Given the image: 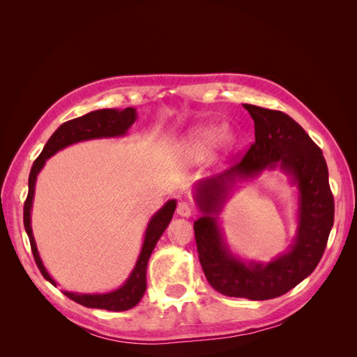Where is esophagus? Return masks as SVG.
Segmentation results:
<instances>
[{"label":"esophagus","mask_w":357,"mask_h":357,"mask_svg":"<svg viewBox=\"0 0 357 357\" xmlns=\"http://www.w3.org/2000/svg\"><path fill=\"white\" fill-rule=\"evenodd\" d=\"M192 213H193V208L190 207L188 202H185V201L178 202V205H177V214L178 215H181V218H189V215H192Z\"/></svg>","instance_id":"esophagus-1"}]
</instances>
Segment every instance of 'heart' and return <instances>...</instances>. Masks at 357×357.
I'll return each mask as SVG.
<instances>
[{
    "mask_svg": "<svg viewBox=\"0 0 357 357\" xmlns=\"http://www.w3.org/2000/svg\"><path fill=\"white\" fill-rule=\"evenodd\" d=\"M222 137L223 131L218 126L197 128L189 134L185 144H183V152L192 160L205 159L215 149ZM225 138L229 139V135L225 134Z\"/></svg>",
    "mask_w": 357,
    "mask_h": 357,
    "instance_id": "b5f03b06",
    "label": "heart"
}]
</instances>
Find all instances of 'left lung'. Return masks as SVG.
<instances>
[{"instance_id":"left-lung-1","label":"left lung","mask_w":357,"mask_h":357,"mask_svg":"<svg viewBox=\"0 0 357 357\" xmlns=\"http://www.w3.org/2000/svg\"><path fill=\"white\" fill-rule=\"evenodd\" d=\"M255 122V143L234 167L201 180L195 199L202 215L193 223L199 262L208 283L222 295L265 301L284 295L314 271L333 225V197L320 147L283 112L243 104ZM278 166L297 185L298 231L287 254L268 264H245L222 240L218 214L236 181Z\"/></svg>"}]
</instances>
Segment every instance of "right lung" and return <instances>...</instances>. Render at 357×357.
<instances>
[{
    "mask_svg": "<svg viewBox=\"0 0 357 357\" xmlns=\"http://www.w3.org/2000/svg\"><path fill=\"white\" fill-rule=\"evenodd\" d=\"M137 119V112L132 107H128L125 110H116V109H104L96 110L84 114L82 117L73 119L66 123H62L55 132L52 134L49 142L46 143L40 156L34 160V165L29 172L28 180V197L24 205V225L25 231L28 234V238L31 243V250L34 255V261L47 282L53 286H56V282L53 280L49 273L46 271L45 265H43L34 235H32L31 228V208H32V199H34L36 192V180L41 168L45 167L46 160L55 155L59 150L66 149L79 142H86V139L93 138H112V137H122L128 132V129L132 126ZM177 207L176 199H169L164 207H162L152 219H150L142 252H139L138 261L132 269L131 275L128 277L123 286L119 289L109 291V294H74V291L63 290V295L68 296L77 304L88 307V308H101L109 311H125L135 307L139 301H142L144 291H146V271H147V262L149 257L152 255L153 248L160 238V235L167 229L168 223L172 219V214Z\"/></svg>",
    "mask_w": 357,
    "mask_h": 357,
    "instance_id": "1",
    "label": "right lung"
}]
</instances>
